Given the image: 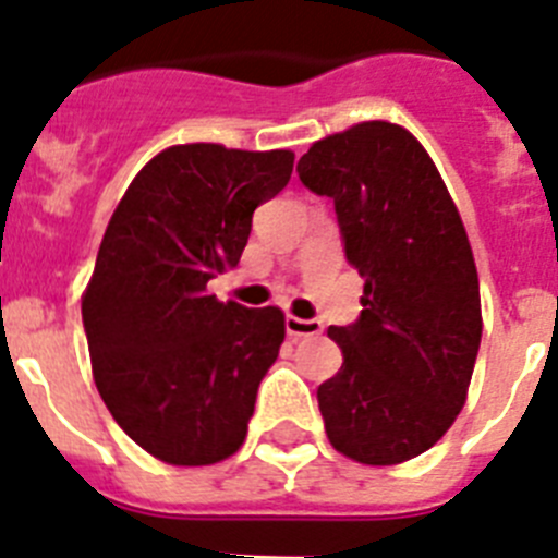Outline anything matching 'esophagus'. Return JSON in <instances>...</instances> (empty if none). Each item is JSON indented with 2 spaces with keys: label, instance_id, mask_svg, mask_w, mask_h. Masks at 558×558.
<instances>
[{
  "label": "esophagus",
  "instance_id": "esophagus-1",
  "mask_svg": "<svg viewBox=\"0 0 558 558\" xmlns=\"http://www.w3.org/2000/svg\"><path fill=\"white\" fill-rule=\"evenodd\" d=\"M284 329L293 338H307V335H322V322H313V318H295V315H284Z\"/></svg>",
  "mask_w": 558,
  "mask_h": 558
}]
</instances>
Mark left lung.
<instances>
[{"mask_svg":"<svg viewBox=\"0 0 558 558\" xmlns=\"http://www.w3.org/2000/svg\"><path fill=\"white\" fill-rule=\"evenodd\" d=\"M299 179L327 195L363 310L327 335L343 366L318 386L329 445L368 466L430 450L466 402L481 347V288L461 215L427 150L393 122L315 142Z\"/></svg>","mask_w":558,"mask_h":558,"instance_id":"1","label":"left lung"}]
</instances>
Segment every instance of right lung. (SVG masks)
Listing matches in <instances>:
<instances>
[{
  "mask_svg": "<svg viewBox=\"0 0 558 558\" xmlns=\"http://www.w3.org/2000/svg\"><path fill=\"white\" fill-rule=\"evenodd\" d=\"M290 150L195 142L153 156L113 209L83 293L92 372L113 422L175 466L234 456L284 315L206 295L234 268L254 209L288 186Z\"/></svg>",
  "mask_w": 558,
  "mask_h": 558,
  "instance_id": "1",
  "label": "right lung"
}]
</instances>
